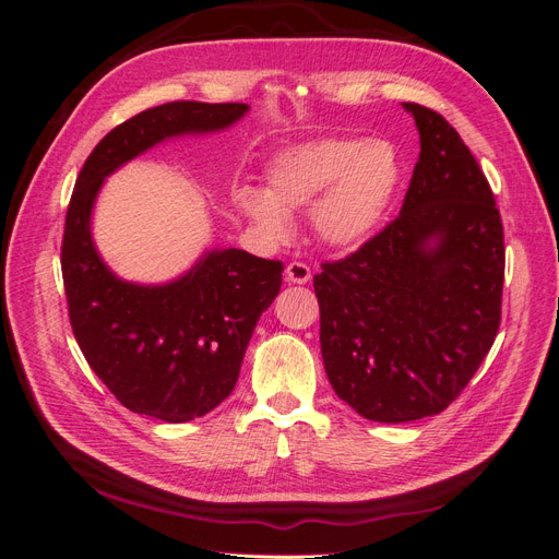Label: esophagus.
Here are the masks:
<instances>
[{
	"label": "esophagus",
	"instance_id": "esophagus-1",
	"mask_svg": "<svg viewBox=\"0 0 559 559\" xmlns=\"http://www.w3.org/2000/svg\"><path fill=\"white\" fill-rule=\"evenodd\" d=\"M312 273H310V265L302 263V261H292L286 265V280L294 282V284H306L310 282Z\"/></svg>",
	"mask_w": 559,
	"mask_h": 559
}]
</instances>
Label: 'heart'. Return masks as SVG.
I'll list each match as a JSON object with an SVG mask.
<instances>
[{"label":"heart","instance_id":"1","mask_svg":"<svg viewBox=\"0 0 559 559\" xmlns=\"http://www.w3.org/2000/svg\"><path fill=\"white\" fill-rule=\"evenodd\" d=\"M403 163L392 142L329 138L298 144L265 167L267 191L242 186L235 205L267 238L292 230V210L312 207L319 240L335 249L364 245L392 210Z\"/></svg>","mask_w":559,"mask_h":559}]
</instances>
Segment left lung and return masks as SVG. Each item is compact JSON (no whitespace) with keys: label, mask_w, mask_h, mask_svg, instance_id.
<instances>
[{"label":"left lung","mask_w":559,"mask_h":559,"mask_svg":"<svg viewBox=\"0 0 559 559\" xmlns=\"http://www.w3.org/2000/svg\"><path fill=\"white\" fill-rule=\"evenodd\" d=\"M403 107L421 151L401 214L314 275L333 392L386 425L443 413L464 392L495 345L506 267L478 160L441 114Z\"/></svg>","instance_id":"obj_1"}]
</instances>
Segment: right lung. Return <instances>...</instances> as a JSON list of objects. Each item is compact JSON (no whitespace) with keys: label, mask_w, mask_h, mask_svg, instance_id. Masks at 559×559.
I'll return each mask as SVG.
<instances>
[{"label":"right lung","mask_w":559,"mask_h":559,"mask_svg":"<svg viewBox=\"0 0 559 559\" xmlns=\"http://www.w3.org/2000/svg\"><path fill=\"white\" fill-rule=\"evenodd\" d=\"M245 111L242 103L193 99L140 111L99 140L76 177L60 249L67 312L88 366L132 413L177 425L228 399L257 321L280 294L284 263L218 249L173 284H128L93 247V200L109 173L148 146L222 130Z\"/></svg>","instance_id":"1"}]
</instances>
